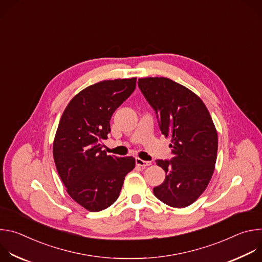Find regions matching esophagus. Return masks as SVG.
Returning a JSON list of instances; mask_svg holds the SVG:
<instances>
[{"instance_id":"1","label":"esophagus","mask_w":262,"mask_h":262,"mask_svg":"<svg viewBox=\"0 0 262 262\" xmlns=\"http://www.w3.org/2000/svg\"><path fill=\"white\" fill-rule=\"evenodd\" d=\"M136 165L139 166V167L145 168V167H147V166H150L151 163H150V162H147V161H143V160L137 158V159H136Z\"/></svg>"}]
</instances>
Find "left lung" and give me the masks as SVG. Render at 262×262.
Segmentation results:
<instances>
[{
  "label": "left lung",
  "mask_w": 262,
  "mask_h": 262,
  "mask_svg": "<svg viewBox=\"0 0 262 262\" xmlns=\"http://www.w3.org/2000/svg\"><path fill=\"white\" fill-rule=\"evenodd\" d=\"M138 86L156 111L162 134L171 138L173 158L156 161L166 178L154 189L155 196L171 207L189 206L214 171L217 134L209 112L199 96L170 79H139Z\"/></svg>",
  "instance_id": "obj_1"
}]
</instances>
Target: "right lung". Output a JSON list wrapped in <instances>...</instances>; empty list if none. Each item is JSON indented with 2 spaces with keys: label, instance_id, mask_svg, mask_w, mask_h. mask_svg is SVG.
<instances>
[{
  "label": "right lung",
  "instance_id": "add662e5",
  "mask_svg": "<svg viewBox=\"0 0 262 262\" xmlns=\"http://www.w3.org/2000/svg\"><path fill=\"white\" fill-rule=\"evenodd\" d=\"M137 79L102 81L74 96L60 119L53 155L69 196L89 211H100L119 197L124 178L135 168L132 157L107 156L102 140L110 120L136 89Z\"/></svg>",
  "mask_w": 262,
  "mask_h": 262
}]
</instances>
